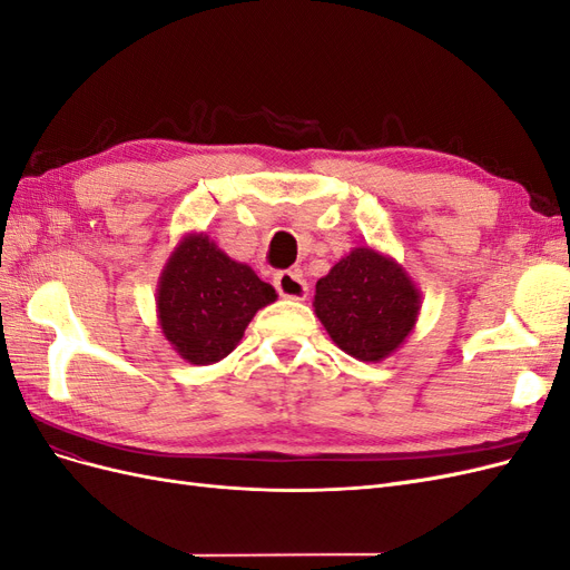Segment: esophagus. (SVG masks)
<instances>
[{
	"label": "esophagus",
	"mask_w": 570,
	"mask_h": 570,
	"mask_svg": "<svg viewBox=\"0 0 570 570\" xmlns=\"http://www.w3.org/2000/svg\"><path fill=\"white\" fill-rule=\"evenodd\" d=\"M273 285H275V289H278V295L285 297V299H297L299 302V299H306V295H308L306 281L302 278L299 271L275 273Z\"/></svg>",
	"instance_id": "34e87169"
}]
</instances>
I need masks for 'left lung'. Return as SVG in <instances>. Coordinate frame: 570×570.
<instances>
[{"mask_svg": "<svg viewBox=\"0 0 570 570\" xmlns=\"http://www.w3.org/2000/svg\"><path fill=\"white\" fill-rule=\"evenodd\" d=\"M314 312L344 354L377 364L411 335L421 314V289L390 254L364 245L316 283Z\"/></svg>", "mask_w": 570, "mask_h": 570, "instance_id": "1", "label": "left lung"}]
</instances>
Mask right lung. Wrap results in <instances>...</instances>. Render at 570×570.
<instances>
[{"instance_id": "obj_1", "label": "right lung", "mask_w": 570, "mask_h": 570, "mask_svg": "<svg viewBox=\"0 0 570 570\" xmlns=\"http://www.w3.org/2000/svg\"><path fill=\"white\" fill-rule=\"evenodd\" d=\"M275 299L268 283L209 235L187 233L161 271L157 318L187 364L209 366L237 347L254 314Z\"/></svg>"}]
</instances>
